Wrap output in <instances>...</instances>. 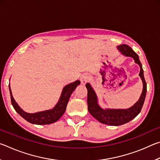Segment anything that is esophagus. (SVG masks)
<instances>
[{
    "label": "esophagus",
    "mask_w": 160,
    "mask_h": 160,
    "mask_svg": "<svg viewBox=\"0 0 160 160\" xmlns=\"http://www.w3.org/2000/svg\"><path fill=\"white\" fill-rule=\"evenodd\" d=\"M89 79H90L89 75L87 73H84L83 75H82V76L80 77V82L82 85H85V84L89 80Z\"/></svg>",
    "instance_id": "obj_1"
}]
</instances>
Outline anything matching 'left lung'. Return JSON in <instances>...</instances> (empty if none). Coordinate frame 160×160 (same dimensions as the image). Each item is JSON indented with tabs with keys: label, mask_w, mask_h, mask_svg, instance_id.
<instances>
[{
	"label": "left lung",
	"mask_w": 160,
	"mask_h": 160,
	"mask_svg": "<svg viewBox=\"0 0 160 160\" xmlns=\"http://www.w3.org/2000/svg\"><path fill=\"white\" fill-rule=\"evenodd\" d=\"M119 51L126 56H130L135 60V62L139 65L140 68L139 75L142 81L143 89L141 95L135 104L131 107L126 109H103L98 104V100L95 92L92 88L90 83L86 84L88 89V111L90 114L95 118L100 123H104L109 126H121L129 122L135 116L138 115L142 109V105L144 104L146 92H147V84H146L142 64L139 60L138 54L126 44H122L117 47Z\"/></svg>",
	"instance_id": "8db88e82"
}]
</instances>
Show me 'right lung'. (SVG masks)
Wrapping results in <instances>:
<instances>
[{"mask_svg": "<svg viewBox=\"0 0 160 160\" xmlns=\"http://www.w3.org/2000/svg\"><path fill=\"white\" fill-rule=\"evenodd\" d=\"M80 84V81L76 80L74 82L70 83L66 86H65L63 89V91H62L60 99H59L58 103L52 109L46 110L43 111V112L33 113H27L18 106V103L15 101L14 98H13L11 89H10L9 84V90L12 105L16 112L29 123L37 124V125H46V124L53 123L57 121L66 112L68 102L69 101L70 95H71L72 92L75 90V89L76 88V87Z\"/></svg>", "mask_w": 160, "mask_h": 160, "instance_id": "1", "label": "right lung"}]
</instances>
